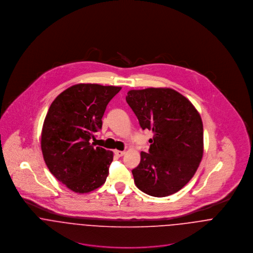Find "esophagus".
Here are the masks:
<instances>
[{"instance_id": "obj_1", "label": "esophagus", "mask_w": 253, "mask_h": 253, "mask_svg": "<svg viewBox=\"0 0 253 253\" xmlns=\"http://www.w3.org/2000/svg\"><path fill=\"white\" fill-rule=\"evenodd\" d=\"M114 153L117 157H122V156L125 155V151H120V150H115Z\"/></svg>"}]
</instances>
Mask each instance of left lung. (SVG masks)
Masks as SVG:
<instances>
[{
	"label": "left lung",
	"instance_id": "1",
	"mask_svg": "<svg viewBox=\"0 0 253 253\" xmlns=\"http://www.w3.org/2000/svg\"><path fill=\"white\" fill-rule=\"evenodd\" d=\"M126 100L142 129L153 131L148 153L132 169L136 187L153 197L181 190L196 173L204 155V127L195 106L169 87L131 89Z\"/></svg>",
	"mask_w": 253,
	"mask_h": 253
}]
</instances>
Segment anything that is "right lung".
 I'll return each instance as SVG.
<instances>
[{
	"label": "right lung",
	"mask_w": 253,
	"mask_h": 253,
	"mask_svg": "<svg viewBox=\"0 0 253 253\" xmlns=\"http://www.w3.org/2000/svg\"><path fill=\"white\" fill-rule=\"evenodd\" d=\"M121 86L78 84L62 91L44 118L41 148L51 174L75 193H89L102 186L113 152L90 143L102 127L109 101Z\"/></svg>",
	"instance_id": "obj_1"
}]
</instances>
